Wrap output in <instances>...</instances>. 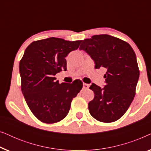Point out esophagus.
<instances>
[{
  "mask_svg": "<svg viewBox=\"0 0 151 151\" xmlns=\"http://www.w3.org/2000/svg\"><path fill=\"white\" fill-rule=\"evenodd\" d=\"M88 86H89V85L88 84L83 83V88H84V89H87V88H88Z\"/></svg>",
  "mask_w": 151,
  "mask_h": 151,
  "instance_id": "esophagus-1",
  "label": "esophagus"
}]
</instances>
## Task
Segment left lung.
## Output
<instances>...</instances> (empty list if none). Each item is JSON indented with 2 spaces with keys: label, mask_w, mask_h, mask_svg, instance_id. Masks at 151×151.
I'll return each instance as SVG.
<instances>
[{
  "label": "left lung",
  "mask_w": 151,
  "mask_h": 151,
  "mask_svg": "<svg viewBox=\"0 0 151 151\" xmlns=\"http://www.w3.org/2000/svg\"><path fill=\"white\" fill-rule=\"evenodd\" d=\"M80 50L93 60L96 69L105 68L104 88L93 83V100L88 103L90 114L98 121H117L127 112L135 96L139 70L135 51L121 39L107 34L82 40Z\"/></svg>",
  "instance_id": "1"
}]
</instances>
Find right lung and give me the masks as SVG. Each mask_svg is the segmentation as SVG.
<instances>
[{
    "mask_svg": "<svg viewBox=\"0 0 151 151\" xmlns=\"http://www.w3.org/2000/svg\"><path fill=\"white\" fill-rule=\"evenodd\" d=\"M81 42L51 37L34 41L24 51L19 64L22 93L31 111L42 122L53 124L65 118L72 100L82 89L81 80L60 84L55 78L67 70L65 58Z\"/></svg>",
    "mask_w": 151,
    "mask_h": 151,
    "instance_id": "right-lung-1",
    "label": "right lung"
}]
</instances>
